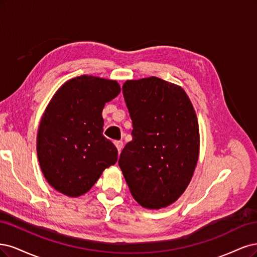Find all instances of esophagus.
Segmentation results:
<instances>
[{"instance_id": "obj_1", "label": "esophagus", "mask_w": 257, "mask_h": 257, "mask_svg": "<svg viewBox=\"0 0 257 257\" xmlns=\"http://www.w3.org/2000/svg\"><path fill=\"white\" fill-rule=\"evenodd\" d=\"M115 146H116L118 153H120V152H121V150H122V146H123V144H122L121 141H116V142H115Z\"/></svg>"}]
</instances>
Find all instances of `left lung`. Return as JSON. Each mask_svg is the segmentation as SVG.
<instances>
[{
  "mask_svg": "<svg viewBox=\"0 0 257 257\" xmlns=\"http://www.w3.org/2000/svg\"><path fill=\"white\" fill-rule=\"evenodd\" d=\"M122 94L134 129L119 168L141 206L163 208L185 192L196 167L200 131L195 111L183 88L157 77L128 80Z\"/></svg>",
  "mask_w": 257,
  "mask_h": 257,
  "instance_id": "1",
  "label": "left lung"
}]
</instances>
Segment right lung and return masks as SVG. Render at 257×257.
Listing matches in <instances>:
<instances>
[{"instance_id": "right-lung-1", "label": "right lung", "mask_w": 257, "mask_h": 257, "mask_svg": "<svg viewBox=\"0 0 257 257\" xmlns=\"http://www.w3.org/2000/svg\"><path fill=\"white\" fill-rule=\"evenodd\" d=\"M120 93L116 81L80 76L64 83L47 105L37 134V157L56 191L77 197L117 161V150L103 137L102 110Z\"/></svg>"}]
</instances>
